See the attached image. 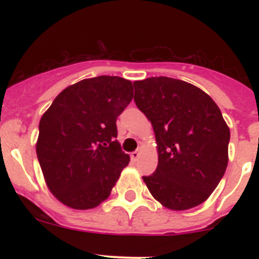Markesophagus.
<instances>
[{"mask_svg": "<svg viewBox=\"0 0 259 259\" xmlns=\"http://www.w3.org/2000/svg\"><path fill=\"white\" fill-rule=\"evenodd\" d=\"M140 150H137V151H133L132 154H130V158H132V160L133 161H137L138 159H139V156H140Z\"/></svg>", "mask_w": 259, "mask_h": 259, "instance_id": "1", "label": "esophagus"}]
</instances>
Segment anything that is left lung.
Returning <instances> with one entry per match:
<instances>
[{
  "mask_svg": "<svg viewBox=\"0 0 259 259\" xmlns=\"http://www.w3.org/2000/svg\"><path fill=\"white\" fill-rule=\"evenodd\" d=\"M134 101L154 129L155 173L143 177L154 199L171 210L204 203L226 173L231 132L202 89L159 76L134 81Z\"/></svg>",
  "mask_w": 259,
  "mask_h": 259,
  "instance_id": "8db88e82",
  "label": "left lung"
}]
</instances>
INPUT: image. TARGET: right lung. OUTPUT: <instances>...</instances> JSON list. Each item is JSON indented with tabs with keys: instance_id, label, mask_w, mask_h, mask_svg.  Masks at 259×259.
I'll return each mask as SVG.
<instances>
[{
	"instance_id": "obj_1",
	"label": "right lung",
	"mask_w": 259,
	"mask_h": 259,
	"mask_svg": "<svg viewBox=\"0 0 259 259\" xmlns=\"http://www.w3.org/2000/svg\"><path fill=\"white\" fill-rule=\"evenodd\" d=\"M132 99L130 80L91 77L64 89L41 116L36 154L64 205L93 209L109 198L130 161L116 140V117Z\"/></svg>"
}]
</instances>
